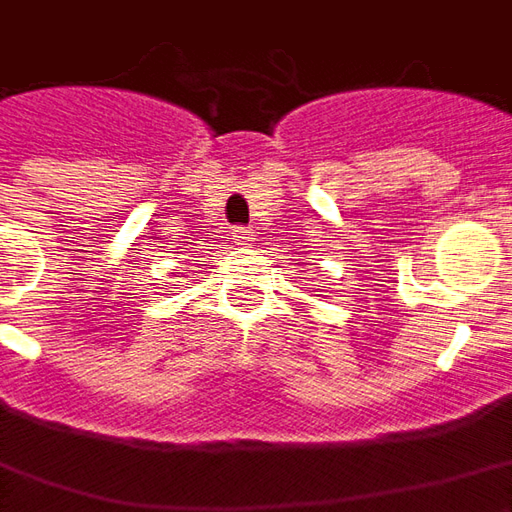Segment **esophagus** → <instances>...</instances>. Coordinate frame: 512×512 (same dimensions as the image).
Instances as JSON below:
<instances>
[{"label": "esophagus", "mask_w": 512, "mask_h": 512, "mask_svg": "<svg viewBox=\"0 0 512 512\" xmlns=\"http://www.w3.org/2000/svg\"><path fill=\"white\" fill-rule=\"evenodd\" d=\"M234 239L239 242V245H248L250 239H253V231H248V228H236Z\"/></svg>", "instance_id": "34e87169"}]
</instances>
